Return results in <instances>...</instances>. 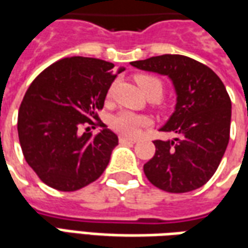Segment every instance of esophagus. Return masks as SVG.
Returning a JSON list of instances; mask_svg holds the SVG:
<instances>
[{
  "mask_svg": "<svg viewBox=\"0 0 248 248\" xmlns=\"http://www.w3.org/2000/svg\"><path fill=\"white\" fill-rule=\"evenodd\" d=\"M134 138H127V137H119V143H134Z\"/></svg>",
  "mask_w": 248,
  "mask_h": 248,
  "instance_id": "1",
  "label": "esophagus"
}]
</instances>
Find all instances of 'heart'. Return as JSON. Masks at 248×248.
Segmentation results:
<instances>
[{
	"label": "heart",
	"instance_id": "heart-1",
	"mask_svg": "<svg viewBox=\"0 0 248 248\" xmlns=\"http://www.w3.org/2000/svg\"><path fill=\"white\" fill-rule=\"evenodd\" d=\"M136 82L146 95L155 94L158 95V98H160L161 94H162V83L155 76L137 75ZM148 117L137 114V112L127 111V110L115 114L110 121V126L112 129L124 137H136L140 129L148 126Z\"/></svg>",
	"mask_w": 248,
	"mask_h": 248
}]
</instances>
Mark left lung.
I'll return each mask as SVG.
<instances>
[{
	"label": "left lung",
	"instance_id": "obj_1",
	"mask_svg": "<svg viewBox=\"0 0 248 248\" xmlns=\"http://www.w3.org/2000/svg\"><path fill=\"white\" fill-rule=\"evenodd\" d=\"M140 70L172 79L177 103L161 129L173 141L154 140L155 153L143 165L148 180L170 193L200 188L214 176L230 141L231 99L220 78L205 64L183 55L131 62Z\"/></svg>",
	"mask_w": 248,
	"mask_h": 248
}]
</instances>
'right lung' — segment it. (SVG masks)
Here are the masks:
<instances>
[{"mask_svg":"<svg viewBox=\"0 0 248 248\" xmlns=\"http://www.w3.org/2000/svg\"><path fill=\"white\" fill-rule=\"evenodd\" d=\"M117 76L112 63L72 56L51 64L31 83L17 130L25 161L44 184L74 192L105 172L118 137L98 112ZM98 124L104 130L93 136L89 126Z\"/></svg>","mask_w":248,"mask_h":248,"instance_id":"1","label":"right lung"}]
</instances>
